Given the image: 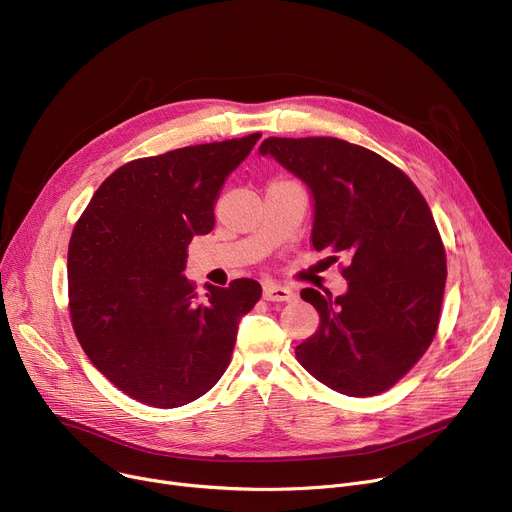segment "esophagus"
I'll return each mask as SVG.
<instances>
[{"label": "esophagus", "instance_id": "obj_1", "mask_svg": "<svg viewBox=\"0 0 512 512\" xmlns=\"http://www.w3.org/2000/svg\"><path fill=\"white\" fill-rule=\"evenodd\" d=\"M263 298L269 302H292L296 300V292L292 288L280 284H267L263 288Z\"/></svg>", "mask_w": 512, "mask_h": 512}]
</instances>
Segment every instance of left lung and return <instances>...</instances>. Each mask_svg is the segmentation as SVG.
<instances>
[{
    "label": "left lung",
    "mask_w": 512,
    "mask_h": 512,
    "mask_svg": "<svg viewBox=\"0 0 512 512\" xmlns=\"http://www.w3.org/2000/svg\"><path fill=\"white\" fill-rule=\"evenodd\" d=\"M259 155L306 183L312 247L349 259L343 296L300 292L320 324L296 347V359L347 396L392 388L429 349L439 324L447 263L429 204L398 167L341 138L269 136Z\"/></svg>",
    "instance_id": "obj_1"
}]
</instances>
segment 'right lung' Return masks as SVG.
Masks as SVG:
<instances>
[{
  "label": "right lung",
  "instance_id": "obj_1",
  "mask_svg": "<svg viewBox=\"0 0 512 512\" xmlns=\"http://www.w3.org/2000/svg\"><path fill=\"white\" fill-rule=\"evenodd\" d=\"M183 147L116 169L77 220L67 255L75 335L102 374L130 398L177 408L226 371L241 318L261 298L255 280L206 296L183 275L188 245L214 228L226 177L259 141Z\"/></svg>",
  "mask_w": 512,
  "mask_h": 512
}]
</instances>
